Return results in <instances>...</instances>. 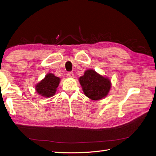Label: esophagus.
Wrapping results in <instances>:
<instances>
[{"label":"esophagus","instance_id":"obj_1","mask_svg":"<svg viewBox=\"0 0 156 156\" xmlns=\"http://www.w3.org/2000/svg\"><path fill=\"white\" fill-rule=\"evenodd\" d=\"M68 76L69 78H72V79H73V78L75 77L74 74H73V72H69L68 74Z\"/></svg>","mask_w":156,"mask_h":156}]
</instances>
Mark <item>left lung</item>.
Segmentation results:
<instances>
[{"label": "left lung", "mask_w": 156, "mask_h": 156, "mask_svg": "<svg viewBox=\"0 0 156 156\" xmlns=\"http://www.w3.org/2000/svg\"><path fill=\"white\" fill-rule=\"evenodd\" d=\"M79 81L84 94L92 100L106 98L112 88L110 79L92 69L86 70L79 78Z\"/></svg>", "instance_id": "left-lung-1"}]
</instances>
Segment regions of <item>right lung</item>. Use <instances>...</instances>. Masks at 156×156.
<instances>
[{
	"label": "right lung",
	"mask_w": 156,
	"mask_h": 156,
	"mask_svg": "<svg viewBox=\"0 0 156 156\" xmlns=\"http://www.w3.org/2000/svg\"><path fill=\"white\" fill-rule=\"evenodd\" d=\"M60 83V78L49 73L40 82L37 83L35 88L38 94L44 98H50L56 94L57 88Z\"/></svg>",
	"instance_id": "right-lung-1"
}]
</instances>
